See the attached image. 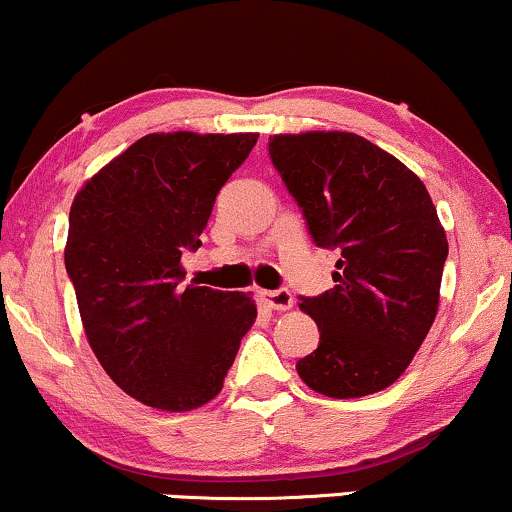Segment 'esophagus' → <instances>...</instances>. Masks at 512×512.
I'll list each match as a JSON object with an SVG mask.
<instances>
[{
    "label": "esophagus",
    "instance_id": "34e87169",
    "mask_svg": "<svg viewBox=\"0 0 512 512\" xmlns=\"http://www.w3.org/2000/svg\"><path fill=\"white\" fill-rule=\"evenodd\" d=\"M261 301L266 304L270 311H287V308L294 306V296L289 289H273V292H261Z\"/></svg>",
    "mask_w": 512,
    "mask_h": 512
}]
</instances>
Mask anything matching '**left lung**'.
Returning a JSON list of instances; mask_svg holds the SVG:
<instances>
[{
	"mask_svg": "<svg viewBox=\"0 0 512 512\" xmlns=\"http://www.w3.org/2000/svg\"><path fill=\"white\" fill-rule=\"evenodd\" d=\"M270 159L313 242L339 249L330 292L301 299L320 344L296 363L330 399L387 389L425 342L449 256L430 192L396 156L342 130L270 137Z\"/></svg>",
	"mask_w": 512,
	"mask_h": 512,
	"instance_id": "8db88e82",
	"label": "left lung"
}]
</instances>
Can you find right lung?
<instances>
[{"label": "right lung", "instance_id": "add662e5", "mask_svg": "<svg viewBox=\"0 0 512 512\" xmlns=\"http://www.w3.org/2000/svg\"><path fill=\"white\" fill-rule=\"evenodd\" d=\"M256 132H151L75 194L63 261L94 356L144 406L185 413L216 399L256 320L244 292L182 287L216 194Z\"/></svg>", "mask_w": 512, "mask_h": 512}]
</instances>
